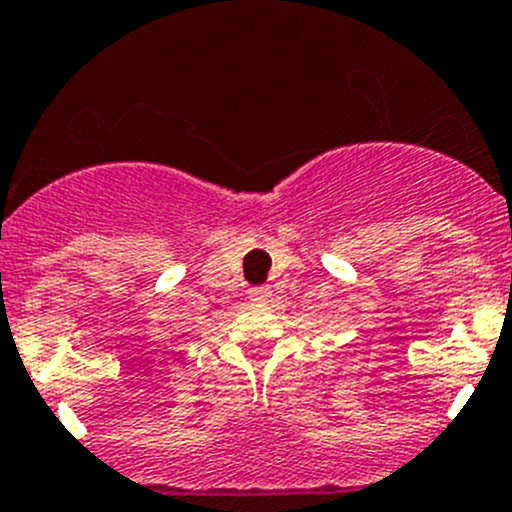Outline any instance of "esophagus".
Returning a JSON list of instances; mask_svg holds the SVG:
<instances>
[{"label":"esophagus","instance_id":"34e87169","mask_svg":"<svg viewBox=\"0 0 512 512\" xmlns=\"http://www.w3.org/2000/svg\"><path fill=\"white\" fill-rule=\"evenodd\" d=\"M247 294H250V299H255V302H267V299L272 297V289L267 285H260V287L247 289Z\"/></svg>","mask_w":512,"mask_h":512}]
</instances>
